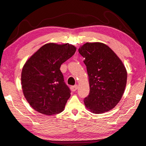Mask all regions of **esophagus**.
Returning a JSON list of instances; mask_svg holds the SVG:
<instances>
[{"label": "esophagus", "instance_id": "esophagus-1", "mask_svg": "<svg viewBox=\"0 0 146 146\" xmlns=\"http://www.w3.org/2000/svg\"><path fill=\"white\" fill-rule=\"evenodd\" d=\"M71 90L72 91H75L76 89H78V85H75V86H71L70 87Z\"/></svg>", "mask_w": 146, "mask_h": 146}]
</instances>
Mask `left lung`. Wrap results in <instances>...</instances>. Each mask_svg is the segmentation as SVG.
<instances>
[{"label":"left lung","instance_id":"obj_1","mask_svg":"<svg viewBox=\"0 0 146 146\" xmlns=\"http://www.w3.org/2000/svg\"><path fill=\"white\" fill-rule=\"evenodd\" d=\"M78 52L85 58L90 92L84 98L91 112L101 113L112 109L121 99L125 89L127 72L113 50L102 43H87Z\"/></svg>","mask_w":146,"mask_h":146}]
</instances>
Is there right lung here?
<instances>
[{
    "label": "right lung",
    "instance_id": "1",
    "mask_svg": "<svg viewBox=\"0 0 146 146\" xmlns=\"http://www.w3.org/2000/svg\"><path fill=\"white\" fill-rule=\"evenodd\" d=\"M75 51L76 48L68 43L45 44L23 66L21 77L23 94L37 112L50 115L64 110L71 91L60 68Z\"/></svg>",
    "mask_w": 146,
    "mask_h": 146
}]
</instances>
